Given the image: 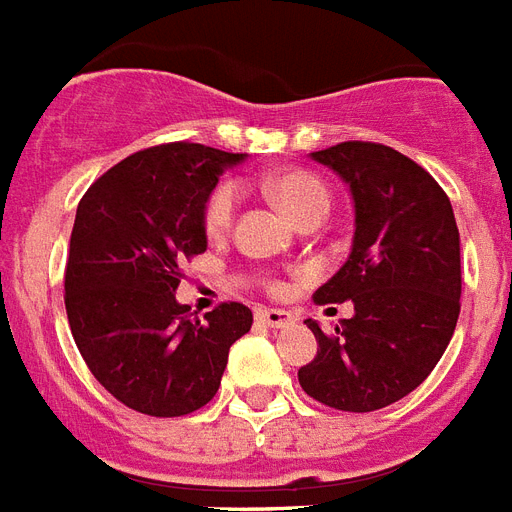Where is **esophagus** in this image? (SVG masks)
Here are the masks:
<instances>
[{
  "label": "esophagus",
  "mask_w": 512,
  "mask_h": 512,
  "mask_svg": "<svg viewBox=\"0 0 512 512\" xmlns=\"http://www.w3.org/2000/svg\"><path fill=\"white\" fill-rule=\"evenodd\" d=\"M256 320L267 327H288L293 317L282 309H256Z\"/></svg>",
  "instance_id": "1"
}]
</instances>
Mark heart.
Returning <instances> with one entry per match:
<instances>
[{"mask_svg":"<svg viewBox=\"0 0 512 512\" xmlns=\"http://www.w3.org/2000/svg\"><path fill=\"white\" fill-rule=\"evenodd\" d=\"M272 198L288 211L298 224L309 216H325L330 208V192L320 177H314L304 169L277 171L267 179ZM237 211V187L232 182H222L214 187L203 206V230L206 235L219 237L232 227Z\"/></svg>","mask_w":512,"mask_h":512,"instance_id":"b5f03b06","label":"heart"}]
</instances>
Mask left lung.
<instances>
[{"instance_id": "obj_1", "label": "left lung", "mask_w": 512, "mask_h": 512, "mask_svg": "<svg viewBox=\"0 0 512 512\" xmlns=\"http://www.w3.org/2000/svg\"><path fill=\"white\" fill-rule=\"evenodd\" d=\"M312 158L349 185L354 243L317 304H354L333 335L306 320L317 357L298 383L317 402L372 412L423 383L460 317V232L439 182L394 147L341 142Z\"/></svg>"}]
</instances>
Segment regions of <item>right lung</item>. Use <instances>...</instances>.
Instances as JSON below:
<instances>
[{
	"label": "right lung",
	"mask_w": 512,
	"mask_h": 512,
	"mask_svg": "<svg viewBox=\"0 0 512 512\" xmlns=\"http://www.w3.org/2000/svg\"><path fill=\"white\" fill-rule=\"evenodd\" d=\"M243 153L169 142L129 155L81 198L65 264V312L81 357L121 404L179 418L214 399L248 306L203 320L179 304L182 264L206 251L203 206Z\"/></svg>",
	"instance_id": "right-lung-1"
}]
</instances>
